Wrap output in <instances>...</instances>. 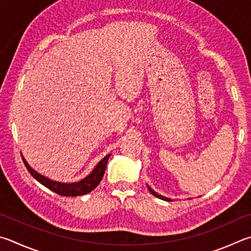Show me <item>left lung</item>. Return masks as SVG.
<instances>
[{"mask_svg": "<svg viewBox=\"0 0 251 251\" xmlns=\"http://www.w3.org/2000/svg\"><path fill=\"white\" fill-rule=\"evenodd\" d=\"M148 190L150 191V193H151L152 195H154V197L156 198H158V199H160V200H163V201H171L170 199H168V198H165V197H162V195H160V194H158L157 192H154V191L150 188V186H148Z\"/></svg>", "mask_w": 251, "mask_h": 251, "instance_id": "1", "label": "left lung"}]
</instances>
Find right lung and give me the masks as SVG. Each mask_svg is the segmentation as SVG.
Here are the masks:
<instances>
[{
  "label": "right lung",
  "instance_id": "obj_1",
  "mask_svg": "<svg viewBox=\"0 0 251 251\" xmlns=\"http://www.w3.org/2000/svg\"><path fill=\"white\" fill-rule=\"evenodd\" d=\"M110 156L111 154H107V156L104 157L98 163V166L94 168V170L91 172V175L84 177L83 180L75 182V183H60V182L49 180L47 177H45L44 176L39 175L38 172L31 169L24 158H23V161H24L27 170L29 171L30 175L49 190L53 191V192H56L59 195H62V197H79V195H83L91 192V191H93L100 184V182H101L104 176V172H105Z\"/></svg>",
  "mask_w": 251,
  "mask_h": 251
}]
</instances>
